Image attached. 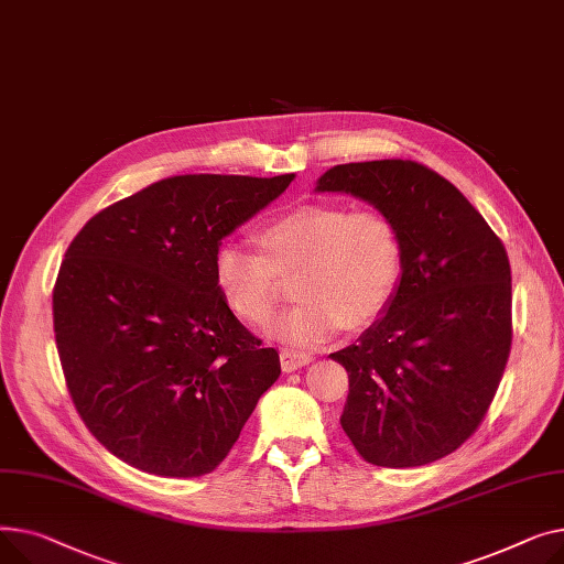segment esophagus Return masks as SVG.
I'll list each match as a JSON object with an SVG mask.
<instances>
[{
  "label": "esophagus",
  "mask_w": 564,
  "mask_h": 564,
  "mask_svg": "<svg viewBox=\"0 0 564 564\" xmlns=\"http://www.w3.org/2000/svg\"><path fill=\"white\" fill-rule=\"evenodd\" d=\"M280 361H282V371H284V373H291V371L303 369L305 364H310V361H312V357H310V355H305V352L282 350V352H280Z\"/></svg>",
  "instance_id": "34e87169"
}]
</instances>
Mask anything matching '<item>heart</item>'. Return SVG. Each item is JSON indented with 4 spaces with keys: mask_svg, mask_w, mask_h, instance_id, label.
Wrapping results in <instances>:
<instances>
[{
    "mask_svg": "<svg viewBox=\"0 0 564 564\" xmlns=\"http://www.w3.org/2000/svg\"><path fill=\"white\" fill-rule=\"evenodd\" d=\"M263 257L239 243H223L214 280L239 321L263 327L278 305L280 282L297 273V303L271 335L289 348H314L341 333L367 327L391 305L403 278V243L378 209L337 205L295 207L257 231Z\"/></svg>",
    "mask_w": 564,
    "mask_h": 564,
    "instance_id": "1",
    "label": "heart"
}]
</instances>
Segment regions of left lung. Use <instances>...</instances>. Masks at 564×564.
<instances>
[{
    "instance_id": "left-lung-1",
    "label": "left lung",
    "mask_w": 564,
    "mask_h": 564,
    "mask_svg": "<svg viewBox=\"0 0 564 564\" xmlns=\"http://www.w3.org/2000/svg\"><path fill=\"white\" fill-rule=\"evenodd\" d=\"M316 193H348L399 229L403 278L387 312L329 357L348 371L341 427L376 467L430 465L465 444L512 344L503 243L448 180L416 161L341 163Z\"/></svg>"
}]
</instances>
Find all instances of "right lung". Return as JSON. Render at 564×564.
<instances>
[{
	"label": "right lung",
	"mask_w": 564,
	"mask_h": 564,
	"mask_svg": "<svg viewBox=\"0 0 564 564\" xmlns=\"http://www.w3.org/2000/svg\"><path fill=\"white\" fill-rule=\"evenodd\" d=\"M291 175H175L93 216L54 284V335L95 440L165 478L214 471L280 376L214 280L223 239Z\"/></svg>",
	"instance_id": "obj_1"
}]
</instances>
